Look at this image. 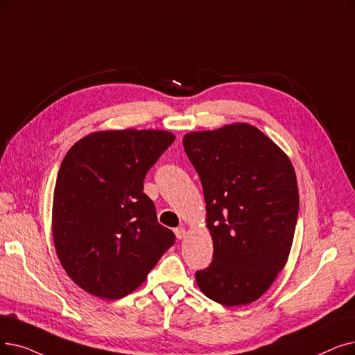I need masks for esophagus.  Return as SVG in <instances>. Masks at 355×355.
I'll return each instance as SVG.
<instances>
[{"label": "esophagus", "instance_id": "obj_1", "mask_svg": "<svg viewBox=\"0 0 355 355\" xmlns=\"http://www.w3.org/2000/svg\"><path fill=\"white\" fill-rule=\"evenodd\" d=\"M175 236L178 238V239H182V238H186V234H187V230H186V227H182V226H180V227H177L175 230Z\"/></svg>", "mask_w": 355, "mask_h": 355}]
</instances>
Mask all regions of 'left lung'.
<instances>
[{"label":"left lung","mask_w":355,"mask_h":355,"mask_svg":"<svg viewBox=\"0 0 355 355\" xmlns=\"http://www.w3.org/2000/svg\"><path fill=\"white\" fill-rule=\"evenodd\" d=\"M182 144L202 181L213 239L211 264L196 282L223 306L252 303L288 259L299 213L295 168L248 123L191 132Z\"/></svg>","instance_id":"left-lung-1"}]
</instances>
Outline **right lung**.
I'll return each instance as SVG.
<instances>
[{
	"label": "right lung",
	"instance_id": "1",
	"mask_svg": "<svg viewBox=\"0 0 355 355\" xmlns=\"http://www.w3.org/2000/svg\"><path fill=\"white\" fill-rule=\"evenodd\" d=\"M175 141L165 130H103L76 142L60 164L52 235L75 284L101 299L139 287L175 242L144 193L150 166Z\"/></svg>",
	"mask_w": 355,
	"mask_h": 355
}]
</instances>
